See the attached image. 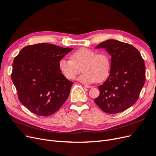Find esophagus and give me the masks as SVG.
<instances>
[{"label":"esophagus","instance_id":"obj_1","mask_svg":"<svg viewBox=\"0 0 156 156\" xmlns=\"http://www.w3.org/2000/svg\"><path fill=\"white\" fill-rule=\"evenodd\" d=\"M84 87L85 88H92V86L89 85H84Z\"/></svg>","mask_w":156,"mask_h":156}]
</instances>
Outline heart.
Masks as SVG:
<instances>
[{"mask_svg": "<svg viewBox=\"0 0 156 156\" xmlns=\"http://www.w3.org/2000/svg\"><path fill=\"white\" fill-rule=\"evenodd\" d=\"M82 67L84 73L77 80L84 83L102 81L109 75L111 62L105 54H97L87 48H81L71 55V59L62 58L59 61V69L62 75L68 80L75 78Z\"/></svg>", "mask_w": 156, "mask_h": 156, "instance_id": "1", "label": "heart"}]
</instances>
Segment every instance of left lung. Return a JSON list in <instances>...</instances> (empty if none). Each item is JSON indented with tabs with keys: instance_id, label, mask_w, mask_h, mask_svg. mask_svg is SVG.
<instances>
[{
	"instance_id": "left-lung-1",
	"label": "left lung",
	"mask_w": 156,
	"mask_h": 156,
	"mask_svg": "<svg viewBox=\"0 0 156 156\" xmlns=\"http://www.w3.org/2000/svg\"><path fill=\"white\" fill-rule=\"evenodd\" d=\"M95 48H105L111 56L109 75L99 86L95 103L105 112H122L137 101L145 81V66L137 49L116 40H107Z\"/></svg>"
}]
</instances>
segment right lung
I'll return each instance as SVG.
<instances>
[{
	"label": "right lung",
	"mask_w": 156,
	"mask_h": 156,
	"mask_svg": "<svg viewBox=\"0 0 156 156\" xmlns=\"http://www.w3.org/2000/svg\"><path fill=\"white\" fill-rule=\"evenodd\" d=\"M73 48L38 44L23 48L12 63L11 79L20 102L38 116H51L67 100L73 83L59 69Z\"/></svg>",
	"instance_id": "obj_1"
}]
</instances>
